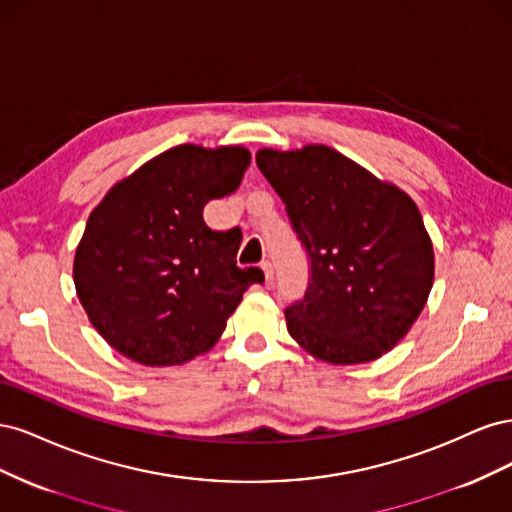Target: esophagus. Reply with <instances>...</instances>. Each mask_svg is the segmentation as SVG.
<instances>
[{
  "label": "esophagus",
  "mask_w": 512,
  "mask_h": 512,
  "mask_svg": "<svg viewBox=\"0 0 512 512\" xmlns=\"http://www.w3.org/2000/svg\"><path fill=\"white\" fill-rule=\"evenodd\" d=\"M260 267H262V271H265V280L271 284V282H273V275H275V273H273V265H271L269 260H265Z\"/></svg>",
  "instance_id": "34e87169"
}]
</instances>
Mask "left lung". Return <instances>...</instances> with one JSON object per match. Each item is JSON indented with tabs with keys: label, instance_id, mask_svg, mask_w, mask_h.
<instances>
[{
	"label": "left lung",
	"instance_id": "left-lung-1",
	"mask_svg": "<svg viewBox=\"0 0 512 512\" xmlns=\"http://www.w3.org/2000/svg\"><path fill=\"white\" fill-rule=\"evenodd\" d=\"M256 164L309 258L305 297L284 312L288 333L333 365L389 352L433 284V247L412 198L324 145L260 149Z\"/></svg>",
	"mask_w": 512,
	"mask_h": 512
}]
</instances>
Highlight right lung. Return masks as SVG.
I'll use <instances>...</instances> for the list:
<instances>
[{
	"instance_id": "1",
	"label": "right lung",
	"mask_w": 512,
	"mask_h": 512,
	"mask_svg": "<svg viewBox=\"0 0 512 512\" xmlns=\"http://www.w3.org/2000/svg\"><path fill=\"white\" fill-rule=\"evenodd\" d=\"M250 151L179 145L119 181L91 211L74 256V286L96 331L128 359L162 367L209 350L258 267H237L235 230L203 209L235 192Z\"/></svg>"
}]
</instances>
